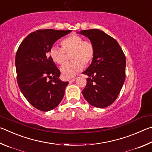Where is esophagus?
Wrapping results in <instances>:
<instances>
[{"mask_svg": "<svg viewBox=\"0 0 152 152\" xmlns=\"http://www.w3.org/2000/svg\"><path fill=\"white\" fill-rule=\"evenodd\" d=\"M75 78H73V79H69V83H72V82H74L75 81Z\"/></svg>", "mask_w": 152, "mask_h": 152, "instance_id": "1", "label": "esophagus"}]
</instances>
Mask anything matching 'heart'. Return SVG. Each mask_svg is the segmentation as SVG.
Instances as JSON below:
<instances>
[{
	"mask_svg": "<svg viewBox=\"0 0 152 152\" xmlns=\"http://www.w3.org/2000/svg\"><path fill=\"white\" fill-rule=\"evenodd\" d=\"M62 47L53 45L49 50V55L56 63L63 65L71 54L72 61L61 67L63 77L66 79L73 78L83 70L85 66L89 65L95 56V47L89 41H84L83 37L77 34H71L63 39L61 42Z\"/></svg>",
	"mask_w": 152,
	"mask_h": 152,
	"instance_id": "heart-1",
	"label": "heart"
}]
</instances>
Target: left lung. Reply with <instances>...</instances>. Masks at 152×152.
Returning a JSON list of instances; mask_svg holds the SVG:
<instances>
[{
	"mask_svg": "<svg viewBox=\"0 0 152 152\" xmlns=\"http://www.w3.org/2000/svg\"><path fill=\"white\" fill-rule=\"evenodd\" d=\"M95 47L91 65L83 73L89 76L82 94L90 105L104 108L115 102L126 79V56L113 37L99 29L81 31Z\"/></svg>",
	"mask_w": 152,
	"mask_h": 152,
	"instance_id": "1",
	"label": "left lung"
}]
</instances>
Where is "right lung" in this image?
Returning <instances> with one entry per match:
<instances>
[{
	"label": "right lung",
	"mask_w": 152,
	"mask_h": 152,
	"mask_svg": "<svg viewBox=\"0 0 152 152\" xmlns=\"http://www.w3.org/2000/svg\"><path fill=\"white\" fill-rule=\"evenodd\" d=\"M71 30L41 29L28 34L16 53L18 87L34 107L48 111L59 104L69 82L61 81V72L49 55L53 45ZM50 80L49 81L48 79Z\"/></svg>",
	"instance_id": "add662e5"
}]
</instances>
